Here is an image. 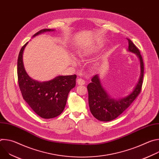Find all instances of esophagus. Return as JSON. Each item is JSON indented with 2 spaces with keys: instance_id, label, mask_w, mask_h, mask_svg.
Returning <instances> with one entry per match:
<instances>
[{
  "instance_id": "1",
  "label": "esophagus",
  "mask_w": 159,
  "mask_h": 159,
  "mask_svg": "<svg viewBox=\"0 0 159 159\" xmlns=\"http://www.w3.org/2000/svg\"><path fill=\"white\" fill-rule=\"evenodd\" d=\"M77 82L78 85H80L85 84V81H84V80H83L82 79H80V78H79V79H77Z\"/></svg>"
}]
</instances>
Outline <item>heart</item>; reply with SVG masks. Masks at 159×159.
Segmentation results:
<instances>
[{"label":"heart","mask_w":159,"mask_h":159,"mask_svg":"<svg viewBox=\"0 0 159 159\" xmlns=\"http://www.w3.org/2000/svg\"><path fill=\"white\" fill-rule=\"evenodd\" d=\"M97 51L96 50H84L82 52L80 53H79V56L81 58H85V57H89V55H93V53H96ZM73 62L74 63H77V60L75 59V57H73Z\"/></svg>","instance_id":"heart-1"}]
</instances>
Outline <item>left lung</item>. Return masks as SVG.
Wrapping results in <instances>:
<instances>
[{
    "mask_svg": "<svg viewBox=\"0 0 159 159\" xmlns=\"http://www.w3.org/2000/svg\"><path fill=\"white\" fill-rule=\"evenodd\" d=\"M128 41V52L134 53L140 60V74L139 81L128 95L115 99L111 98L103 87L99 75L92 78L91 82L87 85L89 105L93 115L99 121H110L116 119L129 106L140 93L143 78V61L138 48L129 39Z\"/></svg>",
    "mask_w": 159,
    "mask_h": 159,
    "instance_id": "8db88e82",
    "label": "left lung"
}]
</instances>
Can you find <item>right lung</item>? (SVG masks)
<instances>
[{"mask_svg":"<svg viewBox=\"0 0 159 159\" xmlns=\"http://www.w3.org/2000/svg\"><path fill=\"white\" fill-rule=\"evenodd\" d=\"M55 30L43 29L33 37ZM27 42L19 52L17 60V77L22 97L30 107L40 117L53 118L63 112L70 90L75 87L76 75H58L54 79L39 82L31 78L27 74L22 60L23 52Z\"/></svg>","mask_w":159,"mask_h":159,"instance_id":"right-lung-1","label":"right lung"}]
</instances>
